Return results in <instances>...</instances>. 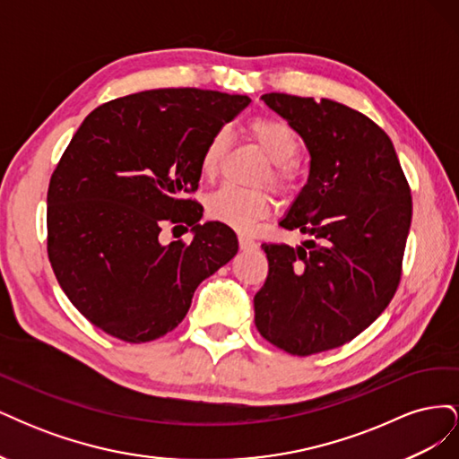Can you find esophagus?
<instances>
[{"mask_svg": "<svg viewBox=\"0 0 459 459\" xmlns=\"http://www.w3.org/2000/svg\"><path fill=\"white\" fill-rule=\"evenodd\" d=\"M238 239H239V248H241V251H253V248L258 247V243L255 239H251V238H247V235H239Z\"/></svg>", "mask_w": 459, "mask_h": 459, "instance_id": "esophagus-1", "label": "esophagus"}]
</instances>
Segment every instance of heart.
I'll return each mask as SVG.
<instances>
[{
  "mask_svg": "<svg viewBox=\"0 0 459 459\" xmlns=\"http://www.w3.org/2000/svg\"><path fill=\"white\" fill-rule=\"evenodd\" d=\"M251 140L262 149L272 162L270 172L264 176L285 199L295 197L302 186V170L297 164L300 149L299 135L289 122L275 117H255L247 124ZM226 134L216 132L208 140L201 157V174L212 179L218 174L221 155L226 151ZM273 201L264 189H243L235 186H221L206 197V214L220 224L239 231L253 230L256 221L272 212Z\"/></svg>",
  "mask_w": 459,
  "mask_h": 459,
  "instance_id": "1",
  "label": "heart"
}]
</instances>
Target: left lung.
<instances>
[{
	"label": "left lung",
	"mask_w": 459,
	"mask_h": 459,
	"mask_svg": "<svg viewBox=\"0 0 459 459\" xmlns=\"http://www.w3.org/2000/svg\"><path fill=\"white\" fill-rule=\"evenodd\" d=\"M300 134L310 176L280 221L310 241L264 243L268 277L255 295L260 335L290 356L351 342L393 300L411 224V193L377 124L331 100L264 93Z\"/></svg>",
	"instance_id": "obj_1"
}]
</instances>
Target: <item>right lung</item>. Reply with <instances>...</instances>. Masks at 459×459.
<instances>
[{
    "instance_id": "obj_1",
    "label": "right lung",
    "mask_w": 459,
    "mask_h": 459,
    "mask_svg": "<svg viewBox=\"0 0 459 459\" xmlns=\"http://www.w3.org/2000/svg\"><path fill=\"white\" fill-rule=\"evenodd\" d=\"M251 103L247 95L164 88L86 117L48 189V256L78 312L120 341L149 342L182 324L195 289L238 253L220 221L199 224L201 157ZM169 223L196 230L162 246Z\"/></svg>"
}]
</instances>
